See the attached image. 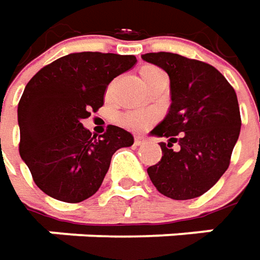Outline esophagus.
Masks as SVG:
<instances>
[{"label": "esophagus", "instance_id": "obj_1", "mask_svg": "<svg viewBox=\"0 0 260 260\" xmlns=\"http://www.w3.org/2000/svg\"><path fill=\"white\" fill-rule=\"evenodd\" d=\"M145 144H147V139L144 138V137H135V145L142 147V145H145Z\"/></svg>", "mask_w": 260, "mask_h": 260}]
</instances>
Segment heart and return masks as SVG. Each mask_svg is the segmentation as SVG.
I'll return each instance as SVG.
<instances>
[{"label":"heart","instance_id":"b5f03b06","mask_svg":"<svg viewBox=\"0 0 260 260\" xmlns=\"http://www.w3.org/2000/svg\"><path fill=\"white\" fill-rule=\"evenodd\" d=\"M159 73H162V72L159 69L152 68V66L142 69L141 70V82H142V85L147 86ZM155 119H157V113L154 112V111H151V109H138V111H129V112L119 115L118 122H119V125H122L126 129L141 132V131L147 129L151 123H154Z\"/></svg>","mask_w":260,"mask_h":260}]
</instances>
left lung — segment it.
I'll return each instance as SVG.
<instances>
[{"label":"left lung","instance_id":"left-lung-1","mask_svg":"<svg viewBox=\"0 0 260 260\" xmlns=\"http://www.w3.org/2000/svg\"><path fill=\"white\" fill-rule=\"evenodd\" d=\"M142 60L166 70L171 96L166 118L151 131L168 144L161 142L162 158L148 175L173 200L196 199L229 168L242 126L236 92L217 69L199 60L166 51L142 54Z\"/></svg>","mask_w":260,"mask_h":260}]
</instances>
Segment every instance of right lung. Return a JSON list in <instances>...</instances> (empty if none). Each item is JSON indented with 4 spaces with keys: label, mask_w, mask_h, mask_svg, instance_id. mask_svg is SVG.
Instances as JSON below:
<instances>
[{
    "label": "right lung",
    "mask_w": 260,
    "mask_h": 260,
    "mask_svg": "<svg viewBox=\"0 0 260 260\" xmlns=\"http://www.w3.org/2000/svg\"><path fill=\"white\" fill-rule=\"evenodd\" d=\"M135 63V56L72 53L27 83L17 111L20 155L41 191L60 202H83L102 185L113 154L134 144L132 134L115 125L92 137L82 121L102 106L113 79Z\"/></svg>",
    "instance_id": "obj_1"
}]
</instances>
